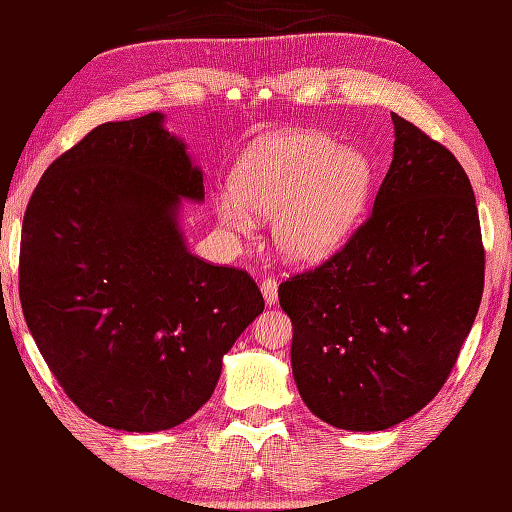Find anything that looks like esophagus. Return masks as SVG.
Masks as SVG:
<instances>
[{
	"label": "esophagus",
	"mask_w": 512,
	"mask_h": 512,
	"mask_svg": "<svg viewBox=\"0 0 512 512\" xmlns=\"http://www.w3.org/2000/svg\"><path fill=\"white\" fill-rule=\"evenodd\" d=\"M259 288H262V295H264V299H266L268 306H275V301H277V292H279L277 279H275V277H268V279H264V281H262V284H259Z\"/></svg>",
	"instance_id": "obj_1"
}]
</instances>
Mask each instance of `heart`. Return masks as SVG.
<instances>
[{
    "label": "heart",
    "mask_w": 512,
    "mask_h": 512,
    "mask_svg": "<svg viewBox=\"0 0 512 512\" xmlns=\"http://www.w3.org/2000/svg\"><path fill=\"white\" fill-rule=\"evenodd\" d=\"M372 182L363 154L336 140L292 132L270 136L242 156L233 178L215 200L222 224L248 233L257 215H275L281 253L297 262L330 255L350 231Z\"/></svg>",
    "instance_id": "b5f03b06"
}]
</instances>
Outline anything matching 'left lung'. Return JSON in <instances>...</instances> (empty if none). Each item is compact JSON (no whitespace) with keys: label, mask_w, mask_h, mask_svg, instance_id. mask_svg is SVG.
I'll return each mask as SVG.
<instances>
[{"label":"left lung","mask_w":512,"mask_h":512,"mask_svg":"<svg viewBox=\"0 0 512 512\" xmlns=\"http://www.w3.org/2000/svg\"><path fill=\"white\" fill-rule=\"evenodd\" d=\"M394 160L343 248L279 286L292 374L308 409L383 431L438 396L484 292L471 180L451 151L391 114Z\"/></svg>","instance_id":"left-lung-1"}]
</instances>
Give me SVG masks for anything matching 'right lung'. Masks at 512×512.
I'll list each match as a JSON object with an SVG mask.
<instances>
[{
    "mask_svg": "<svg viewBox=\"0 0 512 512\" xmlns=\"http://www.w3.org/2000/svg\"><path fill=\"white\" fill-rule=\"evenodd\" d=\"M180 198H204L202 171L158 112L94 127L30 195L21 310L65 394L105 427L191 418L264 310L246 270L189 253Z\"/></svg>",
    "mask_w": 512,
    "mask_h": 512,
    "instance_id": "right-lung-1",
    "label": "right lung"
}]
</instances>
